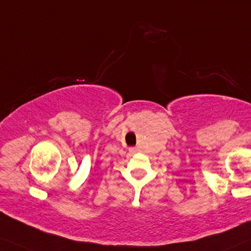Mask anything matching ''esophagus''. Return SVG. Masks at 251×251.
Segmentation results:
<instances>
[{
  "label": "esophagus",
  "mask_w": 251,
  "mask_h": 251,
  "mask_svg": "<svg viewBox=\"0 0 251 251\" xmlns=\"http://www.w3.org/2000/svg\"><path fill=\"white\" fill-rule=\"evenodd\" d=\"M129 152L132 153V154H134V153L137 152V149H136V148H130V149H129Z\"/></svg>",
  "instance_id": "1"
}]
</instances>
